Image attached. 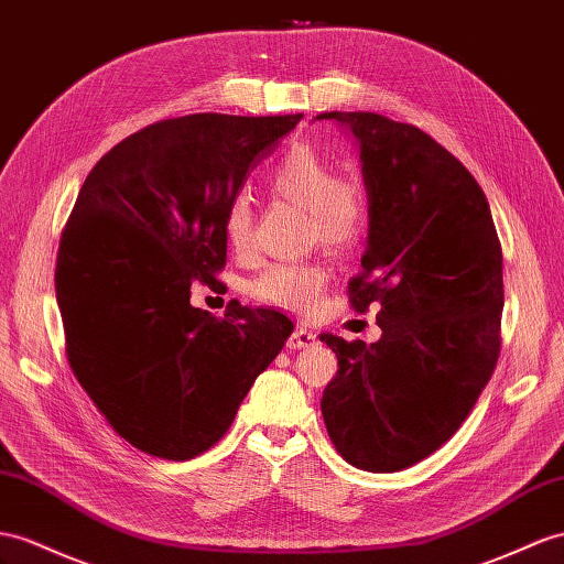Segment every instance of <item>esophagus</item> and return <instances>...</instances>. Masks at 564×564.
I'll list each match as a JSON object with an SVG mask.
<instances>
[{"mask_svg":"<svg viewBox=\"0 0 564 564\" xmlns=\"http://www.w3.org/2000/svg\"><path fill=\"white\" fill-rule=\"evenodd\" d=\"M314 343H316L314 330H310V328H295L285 345L291 350H302V348H310V345H314Z\"/></svg>","mask_w":564,"mask_h":564,"instance_id":"34e87169","label":"esophagus"}]
</instances>
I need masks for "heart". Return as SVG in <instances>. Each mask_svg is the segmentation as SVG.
Masks as SVG:
<instances>
[{
    "label": "heart",
    "instance_id": "1",
    "mask_svg": "<svg viewBox=\"0 0 564 564\" xmlns=\"http://www.w3.org/2000/svg\"><path fill=\"white\" fill-rule=\"evenodd\" d=\"M269 187L297 207H305L307 230L330 250L350 248L367 224L365 187L350 176H334V162L310 142L293 144L273 169ZM224 238L236 252L252 245V205L245 195L228 202ZM328 288V271L316 262L273 264L254 279L252 295L267 305L305 314Z\"/></svg>",
    "mask_w": 564,
    "mask_h": 564
}]
</instances>
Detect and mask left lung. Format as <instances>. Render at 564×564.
Returning a JSON list of instances; mask_svg holds the SVG:
<instances>
[{
    "label": "left lung",
    "instance_id": "1",
    "mask_svg": "<svg viewBox=\"0 0 564 564\" xmlns=\"http://www.w3.org/2000/svg\"><path fill=\"white\" fill-rule=\"evenodd\" d=\"M359 150L369 202L357 312L381 338L322 334L338 357L322 414L336 451L365 471H400L467 420L500 352L502 250L471 173L416 126L373 111H324Z\"/></svg>",
    "mask_w": 564,
    "mask_h": 564
}]
</instances>
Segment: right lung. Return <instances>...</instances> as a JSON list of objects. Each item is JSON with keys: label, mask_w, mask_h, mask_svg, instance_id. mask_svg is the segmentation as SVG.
Listing matches in <instances>:
<instances>
[{"label": "right lung", "mask_w": 564, "mask_h": 564, "mask_svg": "<svg viewBox=\"0 0 564 564\" xmlns=\"http://www.w3.org/2000/svg\"><path fill=\"white\" fill-rule=\"evenodd\" d=\"M191 113L128 135L85 178L56 257L76 379L121 438L164 459L205 453L293 334L276 310L191 305L226 264L224 212L300 123Z\"/></svg>", "instance_id": "add662e5"}]
</instances>
